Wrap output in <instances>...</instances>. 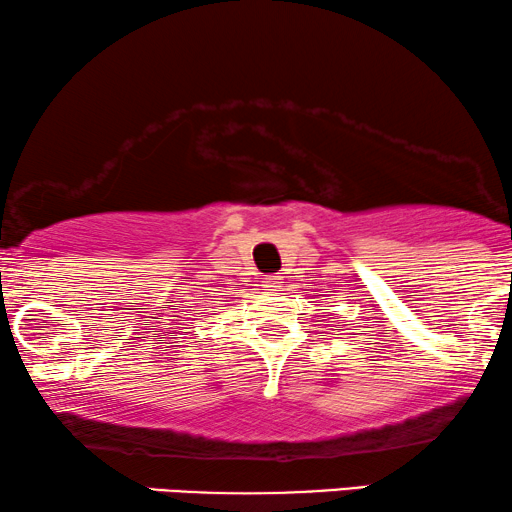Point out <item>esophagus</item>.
I'll list each match as a JSON object with an SVG mask.
<instances>
[{
    "label": "esophagus",
    "instance_id": "1",
    "mask_svg": "<svg viewBox=\"0 0 512 512\" xmlns=\"http://www.w3.org/2000/svg\"><path fill=\"white\" fill-rule=\"evenodd\" d=\"M281 283V276H267V279H264V288H267V291H276V288H281Z\"/></svg>",
    "mask_w": 512,
    "mask_h": 512
}]
</instances>
